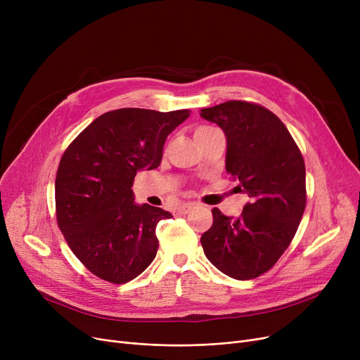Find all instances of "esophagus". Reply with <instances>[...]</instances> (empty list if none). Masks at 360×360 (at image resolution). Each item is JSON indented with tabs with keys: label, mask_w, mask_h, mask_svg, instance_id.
Wrapping results in <instances>:
<instances>
[{
	"label": "esophagus",
	"mask_w": 360,
	"mask_h": 360,
	"mask_svg": "<svg viewBox=\"0 0 360 360\" xmlns=\"http://www.w3.org/2000/svg\"><path fill=\"white\" fill-rule=\"evenodd\" d=\"M195 207V204L194 202H185V204H182V205H179V213L181 214H186V213H190L193 209Z\"/></svg>",
	"instance_id": "obj_1"
}]
</instances>
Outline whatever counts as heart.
Instances as JSON below:
<instances>
[{"label":"heart","instance_id":"b5f03b06","mask_svg":"<svg viewBox=\"0 0 360 360\" xmlns=\"http://www.w3.org/2000/svg\"><path fill=\"white\" fill-rule=\"evenodd\" d=\"M212 129H214V128H212V127H200V128H197V131H195V136L204 134V132H209V131H212Z\"/></svg>","mask_w":360,"mask_h":360}]
</instances>
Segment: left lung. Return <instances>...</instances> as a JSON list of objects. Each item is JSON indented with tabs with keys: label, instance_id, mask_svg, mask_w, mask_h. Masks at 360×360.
<instances>
[{
	"label": "left lung",
	"instance_id": "left-lung-1",
	"mask_svg": "<svg viewBox=\"0 0 360 360\" xmlns=\"http://www.w3.org/2000/svg\"><path fill=\"white\" fill-rule=\"evenodd\" d=\"M200 115L223 129L226 170L250 197L236 219L212 210L202 250L226 276L251 280L274 266L297 231L307 204L304 158L286 125L259 105L229 101Z\"/></svg>",
	"mask_w": 360,
	"mask_h": 360
}]
</instances>
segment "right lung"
Instances as JSON below:
<instances>
[{
    "label": "right lung",
    "mask_w": 360,
    "mask_h": 360,
    "mask_svg": "<svg viewBox=\"0 0 360 360\" xmlns=\"http://www.w3.org/2000/svg\"><path fill=\"white\" fill-rule=\"evenodd\" d=\"M191 110L122 108L84 128L61 158L55 179L56 220L87 270L122 285L155 259L156 226L169 212L134 202L140 170L156 169L167 136Z\"/></svg>",
    "instance_id": "add662e5"
}]
</instances>
